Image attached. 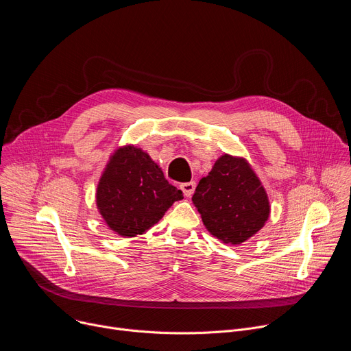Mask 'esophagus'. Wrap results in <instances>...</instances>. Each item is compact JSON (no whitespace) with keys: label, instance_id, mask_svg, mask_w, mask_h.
<instances>
[{"label":"esophagus","instance_id":"34e87169","mask_svg":"<svg viewBox=\"0 0 351 351\" xmlns=\"http://www.w3.org/2000/svg\"><path fill=\"white\" fill-rule=\"evenodd\" d=\"M194 189H195V182H186V183H180V190L183 191V194L186 197H190L193 193H194Z\"/></svg>","mask_w":351,"mask_h":351}]
</instances>
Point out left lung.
<instances>
[{
  "mask_svg": "<svg viewBox=\"0 0 351 351\" xmlns=\"http://www.w3.org/2000/svg\"><path fill=\"white\" fill-rule=\"evenodd\" d=\"M191 199L207 230L225 244L239 245L253 237L271 214L268 194L252 165L229 154L198 182Z\"/></svg>",
  "mask_w": 351,
  "mask_h": 351,
  "instance_id": "8db88e82",
  "label": "left lung"
}]
</instances>
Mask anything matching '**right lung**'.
<instances>
[{"label": "right lung", "instance_id": "right-lung-1", "mask_svg": "<svg viewBox=\"0 0 351 351\" xmlns=\"http://www.w3.org/2000/svg\"><path fill=\"white\" fill-rule=\"evenodd\" d=\"M182 198V190L165 179L160 165L133 144L112 153L95 191L98 213L122 237L144 234Z\"/></svg>", "mask_w": 351, "mask_h": 351}]
</instances>
